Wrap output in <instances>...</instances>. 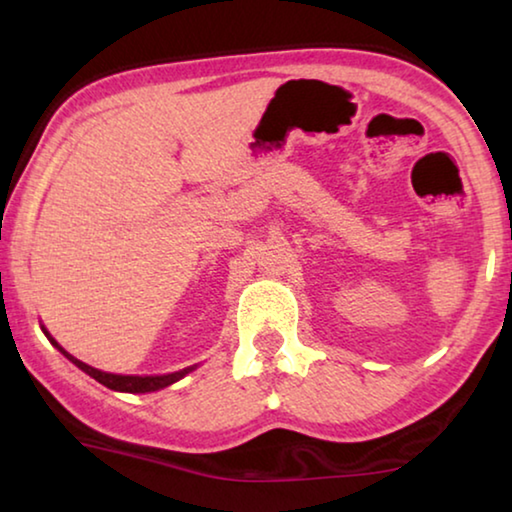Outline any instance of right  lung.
I'll return each mask as SVG.
<instances>
[{
  "mask_svg": "<svg viewBox=\"0 0 512 512\" xmlns=\"http://www.w3.org/2000/svg\"><path fill=\"white\" fill-rule=\"evenodd\" d=\"M45 334H47V329H45ZM47 339L56 345V348L65 354V357L74 363V366H79L83 372H88L90 377H94L99 381V384H103V386H108L110 391H121V393H151V391H160V388H164V386H171L173 381H178V379H183L189 370L192 368H187V370H180V372H171V375H162V377H133V375H112V372H101V370H97V368H92V366H88V363H83V361H79L76 357H72V354L69 352H65L63 348H60V345L51 339V336L47 334Z\"/></svg>",
  "mask_w": 512,
  "mask_h": 512,
  "instance_id": "add662e5",
  "label": "right lung"
}]
</instances>
